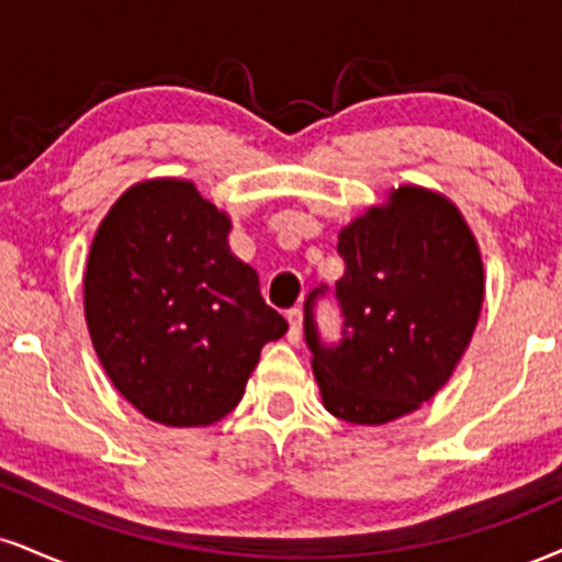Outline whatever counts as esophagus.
<instances>
[{
  "instance_id": "esophagus-1",
  "label": "esophagus",
  "mask_w": 562,
  "mask_h": 562,
  "mask_svg": "<svg viewBox=\"0 0 562 562\" xmlns=\"http://www.w3.org/2000/svg\"><path fill=\"white\" fill-rule=\"evenodd\" d=\"M288 324H290L288 340L290 342H299L301 340V329H303V311L299 306L288 311Z\"/></svg>"
}]
</instances>
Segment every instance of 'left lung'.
<instances>
[{
  "mask_svg": "<svg viewBox=\"0 0 562 562\" xmlns=\"http://www.w3.org/2000/svg\"><path fill=\"white\" fill-rule=\"evenodd\" d=\"M335 282L342 316L324 342L314 288L303 303V335L324 408L350 424H387L427 403L469 348L484 301V267L461 212L445 195L403 186L390 204L342 229Z\"/></svg>",
  "mask_w": 562,
  "mask_h": 562,
  "instance_id": "1",
  "label": "left lung"
}]
</instances>
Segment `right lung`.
<instances>
[{
  "label": "right lung",
  "mask_w": 562,
  "mask_h": 562,
  "mask_svg": "<svg viewBox=\"0 0 562 562\" xmlns=\"http://www.w3.org/2000/svg\"><path fill=\"white\" fill-rule=\"evenodd\" d=\"M229 220L188 180L120 195L88 254L93 348L114 387L151 422L206 427L240 403L261 348L288 322L227 246Z\"/></svg>",
  "instance_id": "obj_1"
}]
</instances>
